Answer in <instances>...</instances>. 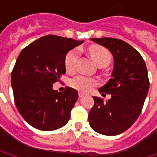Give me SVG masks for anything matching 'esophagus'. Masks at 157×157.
Here are the masks:
<instances>
[{
    "label": "esophagus",
    "instance_id": "34e87169",
    "mask_svg": "<svg viewBox=\"0 0 157 157\" xmlns=\"http://www.w3.org/2000/svg\"><path fill=\"white\" fill-rule=\"evenodd\" d=\"M85 95H86V94L83 93V92H79V97H80V98H82Z\"/></svg>",
    "mask_w": 157,
    "mask_h": 157
}]
</instances>
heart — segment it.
Instances as JSON below:
<instances>
[{"label": "heart", "instance_id": "b5f03b06", "mask_svg": "<svg viewBox=\"0 0 157 157\" xmlns=\"http://www.w3.org/2000/svg\"><path fill=\"white\" fill-rule=\"evenodd\" d=\"M88 50L90 56L92 57V59L99 67H105L109 64L112 56L109 50L106 48L105 47L95 44L89 46ZM79 56H80V53L77 48H74L67 53L64 60V65L68 72L73 73L76 71L78 66ZM97 84L98 82L95 79L88 77L85 75H77L74 77L70 82V85L74 89L82 92H89Z\"/></svg>", "mask_w": 157, "mask_h": 157}]
</instances>
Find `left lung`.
Here are the masks:
<instances>
[{"mask_svg":"<svg viewBox=\"0 0 157 157\" xmlns=\"http://www.w3.org/2000/svg\"><path fill=\"white\" fill-rule=\"evenodd\" d=\"M109 49L114 56L112 78L99 89L111 95L104 102L92 96L95 104L89 114L90 127L105 136L126 131L140 116L148 95L149 81L146 64L140 53L128 43L115 38H92Z\"/></svg>","mask_w":157,"mask_h":157,"instance_id":"left-lung-1","label":"left lung"}]
</instances>
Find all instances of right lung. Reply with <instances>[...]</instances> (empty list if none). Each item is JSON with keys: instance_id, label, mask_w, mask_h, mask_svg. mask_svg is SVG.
Returning a JSON list of instances; mask_svg holds the SVG:
<instances>
[{"instance_id": "1", "label": "right lung", "mask_w": 157, "mask_h": 157, "mask_svg": "<svg viewBox=\"0 0 157 157\" xmlns=\"http://www.w3.org/2000/svg\"><path fill=\"white\" fill-rule=\"evenodd\" d=\"M82 42L48 35L20 53L11 74V85L16 108L32 127L51 131L68 122L78 93L68 87L58 92L53 89V84L66 73L67 53Z\"/></svg>"}]
</instances>
